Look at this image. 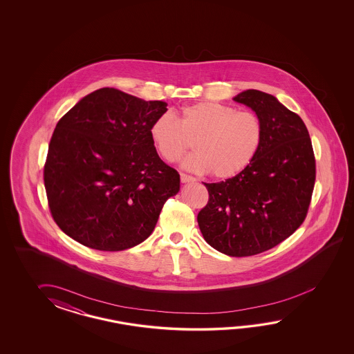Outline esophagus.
<instances>
[{
	"instance_id": "1",
	"label": "esophagus",
	"mask_w": 354,
	"mask_h": 354,
	"mask_svg": "<svg viewBox=\"0 0 354 354\" xmlns=\"http://www.w3.org/2000/svg\"><path fill=\"white\" fill-rule=\"evenodd\" d=\"M180 182H183V183H186V182H195V177H192V176H189V174H180Z\"/></svg>"
}]
</instances>
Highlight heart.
Wrapping results in <instances>:
<instances>
[{"mask_svg": "<svg viewBox=\"0 0 354 354\" xmlns=\"http://www.w3.org/2000/svg\"><path fill=\"white\" fill-rule=\"evenodd\" d=\"M151 136L167 162L178 160L194 143L196 153L183 160V167L196 174L209 172L215 180H227L256 158L264 127L254 111L205 101L185 106L178 119L171 113L160 115L151 125Z\"/></svg>", "mask_w": 354, "mask_h": 354, "instance_id": "obj_1", "label": "heart"}]
</instances>
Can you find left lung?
I'll list each match as a JSON object with an SVG mask.
<instances>
[{"label":"left lung","instance_id":"left-lung-1","mask_svg":"<svg viewBox=\"0 0 354 354\" xmlns=\"http://www.w3.org/2000/svg\"><path fill=\"white\" fill-rule=\"evenodd\" d=\"M234 101L262 119L263 142L243 172L203 183L209 201L197 221L212 248L226 256H256L279 245L304 223L315 186V156L302 119L274 96L247 90Z\"/></svg>","mask_w":354,"mask_h":354}]
</instances>
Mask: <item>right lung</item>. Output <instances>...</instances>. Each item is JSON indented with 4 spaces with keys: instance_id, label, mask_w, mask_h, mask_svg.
<instances>
[{
    "instance_id": "obj_1",
    "label": "right lung",
    "mask_w": 354,
    "mask_h": 354,
    "mask_svg": "<svg viewBox=\"0 0 354 354\" xmlns=\"http://www.w3.org/2000/svg\"><path fill=\"white\" fill-rule=\"evenodd\" d=\"M165 101L100 88L54 129L44 165L48 206L62 232L88 248L136 247L154 230L180 174L159 158L153 122Z\"/></svg>"
}]
</instances>
